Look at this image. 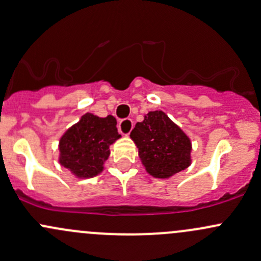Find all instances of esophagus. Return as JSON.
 <instances>
[{
  "instance_id": "34e87169",
  "label": "esophagus",
  "mask_w": 261,
  "mask_h": 261,
  "mask_svg": "<svg viewBox=\"0 0 261 261\" xmlns=\"http://www.w3.org/2000/svg\"><path fill=\"white\" fill-rule=\"evenodd\" d=\"M118 129L122 134H124V136H128V134L130 133V130L133 129V120L129 119V118L122 119L118 123Z\"/></svg>"
}]
</instances>
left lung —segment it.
Masks as SVG:
<instances>
[{
  "mask_svg": "<svg viewBox=\"0 0 261 261\" xmlns=\"http://www.w3.org/2000/svg\"><path fill=\"white\" fill-rule=\"evenodd\" d=\"M145 170L154 178L168 179L192 163L189 137L164 112L153 111L132 130Z\"/></svg>",
  "mask_w": 261,
  "mask_h": 261,
  "instance_id": "1",
  "label": "left lung"
}]
</instances>
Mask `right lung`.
I'll return each mask as SVG.
<instances>
[{
    "label": "right lung",
    "instance_id": "1",
    "mask_svg": "<svg viewBox=\"0 0 261 261\" xmlns=\"http://www.w3.org/2000/svg\"><path fill=\"white\" fill-rule=\"evenodd\" d=\"M113 116L106 118L86 113L60 139V164L77 178H93L103 170L111 150L120 138Z\"/></svg>",
    "mask_w": 261,
    "mask_h": 261
}]
</instances>
